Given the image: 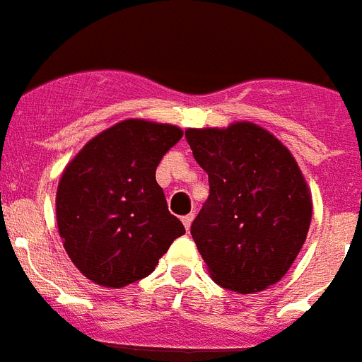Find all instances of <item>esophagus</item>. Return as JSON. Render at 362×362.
Instances as JSON below:
<instances>
[{
	"label": "esophagus",
	"mask_w": 362,
	"mask_h": 362,
	"mask_svg": "<svg viewBox=\"0 0 362 362\" xmlns=\"http://www.w3.org/2000/svg\"><path fill=\"white\" fill-rule=\"evenodd\" d=\"M192 220H194V213H190V214H187V216H183L185 228L190 229V226H192Z\"/></svg>",
	"instance_id": "esophagus-1"
}]
</instances>
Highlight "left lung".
Instances as JSON below:
<instances>
[{"label":"left lung","mask_w":362,"mask_h":362,"mask_svg":"<svg viewBox=\"0 0 362 362\" xmlns=\"http://www.w3.org/2000/svg\"><path fill=\"white\" fill-rule=\"evenodd\" d=\"M185 136L209 175V198L190 233L211 277L240 294L264 291L292 267L313 216L294 157L250 122Z\"/></svg>","instance_id":"1"}]
</instances>
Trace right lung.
Segmentation results:
<instances>
[{
    "label": "right lung",
    "mask_w": 362,
    "mask_h": 362,
    "mask_svg": "<svg viewBox=\"0 0 362 362\" xmlns=\"http://www.w3.org/2000/svg\"><path fill=\"white\" fill-rule=\"evenodd\" d=\"M181 136L175 125L124 120L94 136L62 172L57 226L83 276L101 286L131 285L185 235L155 179Z\"/></svg>",
    "instance_id": "add662e5"
}]
</instances>
